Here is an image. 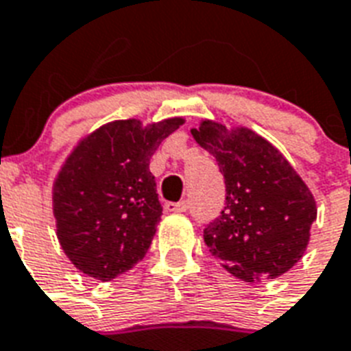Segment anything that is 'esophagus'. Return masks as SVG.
Returning <instances> with one entry per match:
<instances>
[{"label": "esophagus", "instance_id": "34e87169", "mask_svg": "<svg viewBox=\"0 0 351 351\" xmlns=\"http://www.w3.org/2000/svg\"><path fill=\"white\" fill-rule=\"evenodd\" d=\"M167 212H184L189 210V201H179V203H167L165 204Z\"/></svg>", "mask_w": 351, "mask_h": 351}]
</instances>
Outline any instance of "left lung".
<instances>
[{"label": "left lung", "instance_id": "obj_1", "mask_svg": "<svg viewBox=\"0 0 351 351\" xmlns=\"http://www.w3.org/2000/svg\"><path fill=\"white\" fill-rule=\"evenodd\" d=\"M193 139L219 165L226 204L204 228L224 270L245 282L274 279L301 259L317 204L308 184L270 141L246 127L203 119Z\"/></svg>", "mask_w": 351, "mask_h": 351}]
</instances>
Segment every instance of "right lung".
<instances>
[{"label": "right lung", "mask_w": 351, "mask_h": 351, "mask_svg": "<svg viewBox=\"0 0 351 351\" xmlns=\"http://www.w3.org/2000/svg\"><path fill=\"white\" fill-rule=\"evenodd\" d=\"M183 123L110 121L64 159L52 184L56 235L85 276L112 281L145 257L162 214L150 158Z\"/></svg>", "instance_id": "right-lung-1"}]
</instances>
